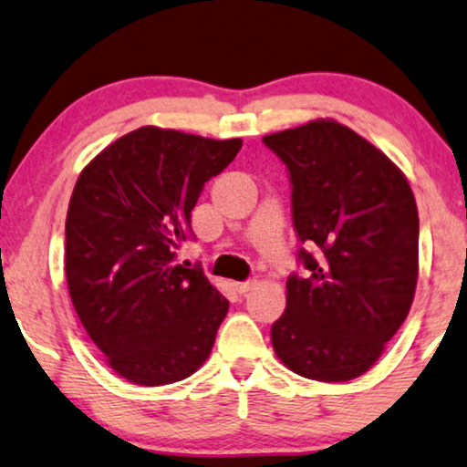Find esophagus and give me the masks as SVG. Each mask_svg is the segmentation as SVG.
Here are the masks:
<instances>
[{
	"instance_id": "34e87169",
	"label": "esophagus",
	"mask_w": 467,
	"mask_h": 467,
	"mask_svg": "<svg viewBox=\"0 0 467 467\" xmlns=\"http://www.w3.org/2000/svg\"><path fill=\"white\" fill-rule=\"evenodd\" d=\"M254 286H256V282H254V280H247V282H234V288H237V293H241V295L250 293Z\"/></svg>"
}]
</instances>
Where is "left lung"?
<instances>
[{
    "instance_id": "obj_1",
    "label": "left lung",
    "mask_w": 467,
    "mask_h": 467,
    "mask_svg": "<svg viewBox=\"0 0 467 467\" xmlns=\"http://www.w3.org/2000/svg\"><path fill=\"white\" fill-rule=\"evenodd\" d=\"M286 163L308 275L286 282L275 356L317 381L364 375L399 332L418 282V206L405 174L332 118L265 135Z\"/></svg>"
}]
</instances>
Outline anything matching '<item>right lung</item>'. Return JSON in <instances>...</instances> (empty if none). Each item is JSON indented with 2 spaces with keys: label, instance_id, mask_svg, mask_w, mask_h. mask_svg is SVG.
<instances>
[{
  "label": "right lung",
  "instance_id": "obj_1",
  "mask_svg": "<svg viewBox=\"0 0 467 467\" xmlns=\"http://www.w3.org/2000/svg\"><path fill=\"white\" fill-rule=\"evenodd\" d=\"M241 144L140 127L99 152L75 182L64 245L70 302L127 381H181L213 349L228 299L202 271L176 263V247L204 182Z\"/></svg>",
  "mask_w": 467,
  "mask_h": 467
}]
</instances>
